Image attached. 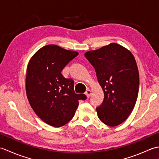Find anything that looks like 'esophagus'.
<instances>
[{
    "label": "esophagus",
    "mask_w": 159,
    "mask_h": 159,
    "mask_svg": "<svg viewBox=\"0 0 159 159\" xmlns=\"http://www.w3.org/2000/svg\"><path fill=\"white\" fill-rule=\"evenodd\" d=\"M85 95L87 96V98H89L91 96V95H92V91L89 90V89L87 90L86 92H85Z\"/></svg>",
    "instance_id": "1"
}]
</instances>
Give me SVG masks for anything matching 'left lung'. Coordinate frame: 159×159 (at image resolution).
<instances>
[{
	"label": "left lung",
	"instance_id": "8db88e82",
	"mask_svg": "<svg viewBox=\"0 0 159 159\" xmlns=\"http://www.w3.org/2000/svg\"><path fill=\"white\" fill-rule=\"evenodd\" d=\"M85 56L95 68L104 92L102 105L96 109L100 120L113 127L126 120L137 99L139 75L135 59L129 50L111 43Z\"/></svg>",
	"mask_w": 159,
	"mask_h": 159
}]
</instances>
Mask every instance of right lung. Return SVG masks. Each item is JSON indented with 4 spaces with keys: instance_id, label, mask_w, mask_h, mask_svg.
Masks as SVG:
<instances>
[{
    "instance_id": "1",
    "label": "right lung",
    "mask_w": 159,
    "mask_h": 159,
    "mask_svg": "<svg viewBox=\"0 0 159 159\" xmlns=\"http://www.w3.org/2000/svg\"><path fill=\"white\" fill-rule=\"evenodd\" d=\"M79 52L55 44L39 48L30 59L26 74V93L30 105L43 121L61 127L72 119L79 100L85 94L75 93L74 80L61 71Z\"/></svg>"
}]
</instances>
